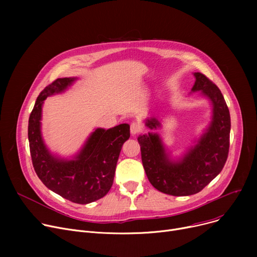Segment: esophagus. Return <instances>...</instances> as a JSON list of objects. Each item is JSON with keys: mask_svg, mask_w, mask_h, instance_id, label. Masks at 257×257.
Listing matches in <instances>:
<instances>
[{"mask_svg": "<svg viewBox=\"0 0 257 257\" xmlns=\"http://www.w3.org/2000/svg\"><path fill=\"white\" fill-rule=\"evenodd\" d=\"M143 131V126L140 123H137V121H133L130 126V132L132 136H137V134L141 133Z\"/></svg>", "mask_w": 257, "mask_h": 257, "instance_id": "obj_1", "label": "esophagus"}]
</instances>
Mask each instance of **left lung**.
Segmentation results:
<instances>
[{
    "instance_id": "8db88e82",
    "label": "left lung",
    "mask_w": 257,
    "mask_h": 257,
    "mask_svg": "<svg viewBox=\"0 0 257 257\" xmlns=\"http://www.w3.org/2000/svg\"><path fill=\"white\" fill-rule=\"evenodd\" d=\"M192 91L201 90L212 104V118L197 144L180 160H172L157 133L140 136L142 161L150 183L161 193L172 196H190L201 192L218 176L228 157L230 138V114L219 87L201 73H195ZM146 125L156 129V118Z\"/></svg>"
}]
</instances>
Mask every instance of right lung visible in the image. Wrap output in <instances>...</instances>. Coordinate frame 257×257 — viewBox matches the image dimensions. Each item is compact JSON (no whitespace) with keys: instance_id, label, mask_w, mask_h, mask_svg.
<instances>
[{"instance_id":"obj_1","label":"right lung","mask_w":257,"mask_h":257,"mask_svg":"<svg viewBox=\"0 0 257 257\" xmlns=\"http://www.w3.org/2000/svg\"><path fill=\"white\" fill-rule=\"evenodd\" d=\"M77 78H58L36 99L29 117L28 139L33 168L38 178L54 193L74 203L87 204L103 198L112 186L121 146L130 138V126L98 128L72 160L51 154L40 131L44 101L64 91Z\"/></svg>"}]
</instances>
